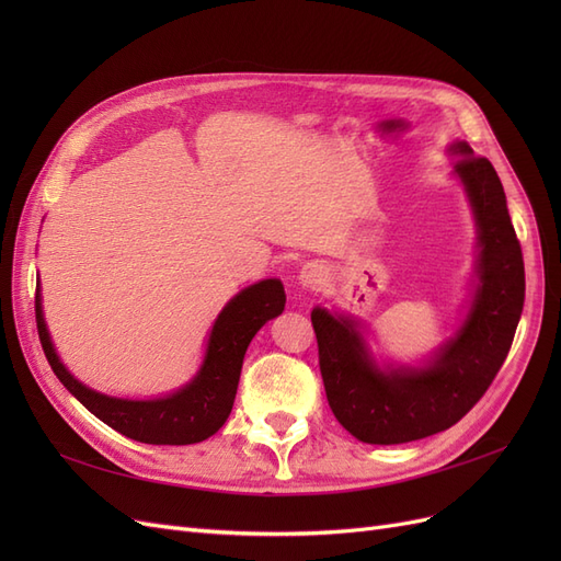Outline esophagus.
<instances>
[{
    "label": "esophagus",
    "instance_id": "1",
    "mask_svg": "<svg viewBox=\"0 0 561 561\" xmlns=\"http://www.w3.org/2000/svg\"><path fill=\"white\" fill-rule=\"evenodd\" d=\"M297 280L301 287H307V290H318V287L328 280V268L320 262H307L299 268Z\"/></svg>",
    "mask_w": 561,
    "mask_h": 561
}]
</instances>
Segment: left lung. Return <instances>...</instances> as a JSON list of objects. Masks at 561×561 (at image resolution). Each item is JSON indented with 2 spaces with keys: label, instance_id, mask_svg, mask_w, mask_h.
I'll list each match as a JSON object with an SVG mask.
<instances>
[{
  "label": "left lung",
  "instance_id": "obj_1",
  "mask_svg": "<svg viewBox=\"0 0 561 561\" xmlns=\"http://www.w3.org/2000/svg\"><path fill=\"white\" fill-rule=\"evenodd\" d=\"M447 154L474 222V268L456 330L416 363L377 360L360 318L316 307L320 375L336 421L360 443L402 445L451 428L494 381L524 307V262L503 184L463 140Z\"/></svg>",
  "mask_w": 561,
  "mask_h": 561
}]
</instances>
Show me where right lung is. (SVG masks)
I'll return each mask as SVG.
<instances>
[{"instance_id":"right-lung-1","label":"right lung","mask_w":561,"mask_h":561,"mask_svg":"<svg viewBox=\"0 0 561 561\" xmlns=\"http://www.w3.org/2000/svg\"><path fill=\"white\" fill-rule=\"evenodd\" d=\"M283 309L285 290L280 278H264L243 287L217 313L208 332L206 353L190 381L157 398H116L79 381L65 367L46 325L39 283L35 301L42 348L60 383L110 428L145 445H194L222 428L231 414L252 336L268 320L280 316Z\"/></svg>"}]
</instances>
